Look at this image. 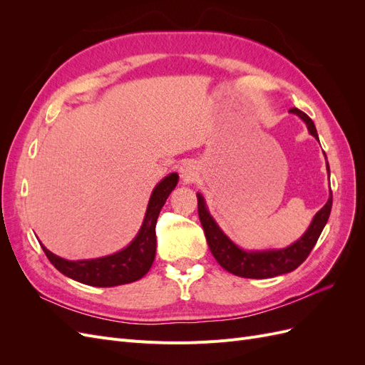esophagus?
Here are the masks:
<instances>
[{
  "instance_id": "obj_1",
  "label": "esophagus",
  "mask_w": 365,
  "mask_h": 365,
  "mask_svg": "<svg viewBox=\"0 0 365 365\" xmlns=\"http://www.w3.org/2000/svg\"><path fill=\"white\" fill-rule=\"evenodd\" d=\"M197 173V169L195 163H190V161H185L180 165V175H181V180L184 182H190L195 180V176Z\"/></svg>"
}]
</instances>
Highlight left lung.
Here are the masks:
<instances>
[{
    "instance_id": "1",
    "label": "left lung",
    "mask_w": 365,
    "mask_h": 365,
    "mask_svg": "<svg viewBox=\"0 0 365 365\" xmlns=\"http://www.w3.org/2000/svg\"><path fill=\"white\" fill-rule=\"evenodd\" d=\"M289 113L300 117L306 123L309 134L318 140L317 129L311 117L297 108H291ZM327 172L330 175L329 164ZM196 196L197 213H200V220L204 228L210 251H212L215 259L224 269L245 279H271L282 274H288L300 267L309 256V252L315 247L319 235H322L324 225L327 224L330 210H332V192H330L326 205L314 216L312 222L304 231V235L298 240H295L294 244L279 250L247 251L237 247L235 242L220 230L213 216L208 212L204 196L201 193H196Z\"/></svg>"
}]
</instances>
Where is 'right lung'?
<instances>
[{
    "label": "right lung",
    "mask_w": 365,
    "mask_h": 365,
    "mask_svg": "<svg viewBox=\"0 0 365 365\" xmlns=\"http://www.w3.org/2000/svg\"><path fill=\"white\" fill-rule=\"evenodd\" d=\"M178 173H169L155 185L137 236L126 248L111 256L90 260H67L53 254L41 242L39 244L54 268L79 283L97 286V288H109V286L137 282L145 277L155 259L157 219L165 200L178 184Z\"/></svg>",
    "instance_id": "add662e5"
}]
</instances>
